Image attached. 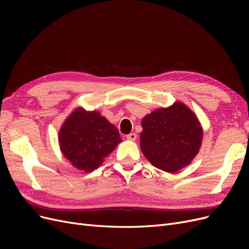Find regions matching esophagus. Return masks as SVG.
I'll list each match as a JSON object with an SVG mask.
<instances>
[{
	"label": "esophagus",
	"instance_id": "obj_1",
	"mask_svg": "<svg viewBox=\"0 0 249 249\" xmlns=\"http://www.w3.org/2000/svg\"><path fill=\"white\" fill-rule=\"evenodd\" d=\"M126 139H127V140H132V141L136 140V139H137V135L135 134V133H131V134H129V135H126Z\"/></svg>",
	"mask_w": 249,
	"mask_h": 249
}]
</instances>
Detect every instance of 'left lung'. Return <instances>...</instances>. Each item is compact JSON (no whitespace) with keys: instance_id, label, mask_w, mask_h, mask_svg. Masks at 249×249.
I'll return each mask as SVG.
<instances>
[{"instance_id":"left-lung-1","label":"left lung","mask_w":249,"mask_h":249,"mask_svg":"<svg viewBox=\"0 0 249 249\" xmlns=\"http://www.w3.org/2000/svg\"><path fill=\"white\" fill-rule=\"evenodd\" d=\"M141 124L140 147L155 167L177 172L197 155L202 130L197 117L182 103L152 112Z\"/></svg>"}]
</instances>
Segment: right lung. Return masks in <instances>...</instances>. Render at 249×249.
<instances>
[{
  "label": "right lung",
  "mask_w": 249,
  "mask_h": 249,
  "mask_svg": "<svg viewBox=\"0 0 249 249\" xmlns=\"http://www.w3.org/2000/svg\"><path fill=\"white\" fill-rule=\"evenodd\" d=\"M122 141L116 127L99 112L77 109L59 133L60 147L73 166L91 171Z\"/></svg>",
  "instance_id": "right-lung-1"
}]
</instances>
